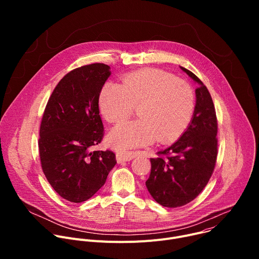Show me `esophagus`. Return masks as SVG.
Instances as JSON below:
<instances>
[{
    "instance_id": "obj_1",
    "label": "esophagus",
    "mask_w": 259,
    "mask_h": 259,
    "mask_svg": "<svg viewBox=\"0 0 259 259\" xmlns=\"http://www.w3.org/2000/svg\"><path fill=\"white\" fill-rule=\"evenodd\" d=\"M117 162L118 163H123V162H128L131 161L136 157V154L134 152H119L117 153Z\"/></svg>"
}]
</instances>
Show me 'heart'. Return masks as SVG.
I'll list each match as a JSON object with an SVG mask.
<instances>
[{"mask_svg":"<svg viewBox=\"0 0 259 259\" xmlns=\"http://www.w3.org/2000/svg\"><path fill=\"white\" fill-rule=\"evenodd\" d=\"M138 105L135 121H124L108 134V141L118 150L147 145L156 139L169 143L192 121L196 96L192 86L158 69H143L126 75L121 85L107 82L98 96L100 113L110 123L119 122Z\"/></svg>","mask_w":259,"mask_h":259,"instance_id":"obj_1","label":"heart"}]
</instances>
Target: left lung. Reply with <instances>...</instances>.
<instances>
[{
    "mask_svg": "<svg viewBox=\"0 0 259 259\" xmlns=\"http://www.w3.org/2000/svg\"><path fill=\"white\" fill-rule=\"evenodd\" d=\"M180 68L199 85L195 112L181 136L151 159V174L145 181L154 200L168 208L187 205L199 196L207 186L217 158V120L211 95L195 73Z\"/></svg>",
    "mask_w": 259,
    "mask_h": 259,
    "instance_id": "1",
    "label": "left lung"
}]
</instances>
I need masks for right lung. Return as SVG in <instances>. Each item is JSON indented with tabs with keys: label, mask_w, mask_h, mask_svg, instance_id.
Masks as SVG:
<instances>
[{
	"label": "right lung",
	"mask_w": 259,
	"mask_h": 259,
	"mask_svg": "<svg viewBox=\"0 0 259 259\" xmlns=\"http://www.w3.org/2000/svg\"><path fill=\"white\" fill-rule=\"evenodd\" d=\"M110 67L93 63L59 81L43 115L39 151L43 172L63 199L82 203L94 196L117 164L110 151H91L103 137L98 96Z\"/></svg>",
	"instance_id": "add662e5"
}]
</instances>
